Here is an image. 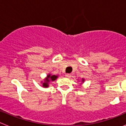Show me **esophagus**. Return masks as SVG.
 <instances>
[{"label":"esophagus","instance_id":"1","mask_svg":"<svg viewBox=\"0 0 126 126\" xmlns=\"http://www.w3.org/2000/svg\"><path fill=\"white\" fill-rule=\"evenodd\" d=\"M65 76H66L67 78H71V74H65Z\"/></svg>","mask_w":126,"mask_h":126}]
</instances>
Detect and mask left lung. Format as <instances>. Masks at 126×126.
Masks as SVG:
<instances>
[{
    "label": "left lung",
    "mask_w": 126,
    "mask_h": 126,
    "mask_svg": "<svg viewBox=\"0 0 126 126\" xmlns=\"http://www.w3.org/2000/svg\"><path fill=\"white\" fill-rule=\"evenodd\" d=\"M84 79L83 78H82V83H84Z\"/></svg>",
    "instance_id": "8db88e82"
}]
</instances>
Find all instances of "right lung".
Segmentation results:
<instances>
[{
	"instance_id": "right-lung-1",
	"label": "right lung",
	"mask_w": 126,
	"mask_h": 126,
	"mask_svg": "<svg viewBox=\"0 0 126 126\" xmlns=\"http://www.w3.org/2000/svg\"><path fill=\"white\" fill-rule=\"evenodd\" d=\"M58 78V76L55 75H52L50 74H48L47 76V78L44 80V82L42 84V86L44 88H47L49 86V83L50 81H55L57 78Z\"/></svg>"
}]
</instances>
